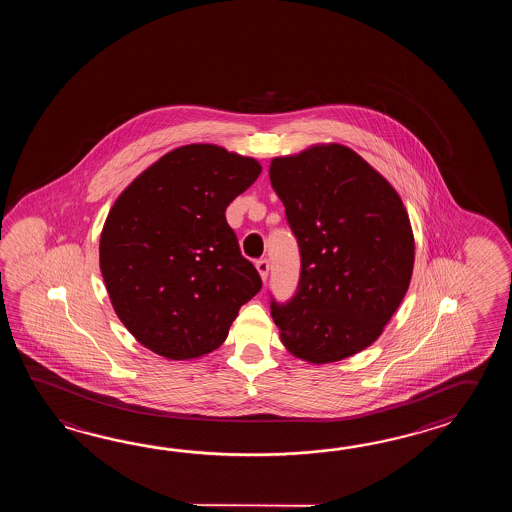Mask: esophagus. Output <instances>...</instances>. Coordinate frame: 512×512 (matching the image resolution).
Returning a JSON list of instances; mask_svg holds the SVG:
<instances>
[{
    "instance_id": "34e87169",
    "label": "esophagus",
    "mask_w": 512,
    "mask_h": 512,
    "mask_svg": "<svg viewBox=\"0 0 512 512\" xmlns=\"http://www.w3.org/2000/svg\"><path fill=\"white\" fill-rule=\"evenodd\" d=\"M256 269L260 272L261 280L265 282L267 276H269V260L261 258V260L256 261Z\"/></svg>"
}]
</instances>
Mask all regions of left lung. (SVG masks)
I'll use <instances>...</instances> for the list:
<instances>
[{
  "mask_svg": "<svg viewBox=\"0 0 512 512\" xmlns=\"http://www.w3.org/2000/svg\"><path fill=\"white\" fill-rule=\"evenodd\" d=\"M269 175L302 256L296 294L271 304L282 344L311 364L348 359L381 337L412 280L403 199L337 142L274 157Z\"/></svg>",
  "mask_w": 512,
  "mask_h": 512,
  "instance_id": "obj_1",
  "label": "left lung"
}]
</instances>
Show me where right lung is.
<instances>
[{
    "mask_svg": "<svg viewBox=\"0 0 512 512\" xmlns=\"http://www.w3.org/2000/svg\"><path fill=\"white\" fill-rule=\"evenodd\" d=\"M261 174L216 144L163 155L122 190L100 234L109 300L135 340L164 359L218 349L261 289L225 210Z\"/></svg>",
    "mask_w": 512,
    "mask_h": 512,
    "instance_id": "add662e5",
    "label": "right lung"
}]
</instances>
